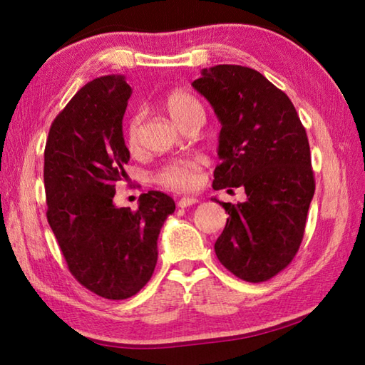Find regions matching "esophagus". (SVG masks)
<instances>
[{
	"label": "esophagus",
	"instance_id": "1",
	"mask_svg": "<svg viewBox=\"0 0 365 365\" xmlns=\"http://www.w3.org/2000/svg\"><path fill=\"white\" fill-rule=\"evenodd\" d=\"M197 202V200L196 197H182V200H178V207H190V206H193V205H196Z\"/></svg>",
	"mask_w": 365,
	"mask_h": 365
}]
</instances>
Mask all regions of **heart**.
<instances>
[{
	"mask_svg": "<svg viewBox=\"0 0 365 365\" xmlns=\"http://www.w3.org/2000/svg\"><path fill=\"white\" fill-rule=\"evenodd\" d=\"M164 108L170 119L182 128H187L193 123L201 125L205 120V109L201 103L183 90L170 91L164 98ZM141 122H143V115L141 113H135L125 125V145L130 151H137L140 146ZM202 169H205V158L197 154L174 159L156 172V182L175 191H193L201 185Z\"/></svg>",
	"mask_w": 365,
	"mask_h": 365,
	"instance_id": "1",
	"label": "heart"
}]
</instances>
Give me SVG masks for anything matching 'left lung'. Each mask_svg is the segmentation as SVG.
Wrapping results in <instances>:
<instances>
[{"mask_svg":"<svg viewBox=\"0 0 365 365\" xmlns=\"http://www.w3.org/2000/svg\"><path fill=\"white\" fill-rule=\"evenodd\" d=\"M193 86L222 123L212 188L246 193L237 205L214 197L228 214L215 255L238 279L265 282L293 261L304 237L316 190L306 128L292 100L251 67L202 69Z\"/></svg>","mask_w":365,"mask_h":365,"instance_id":"1","label":"left lung"}]
</instances>
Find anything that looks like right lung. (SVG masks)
<instances>
[{"label":"right lung","mask_w":365,"mask_h":365,"mask_svg":"<svg viewBox=\"0 0 365 365\" xmlns=\"http://www.w3.org/2000/svg\"><path fill=\"white\" fill-rule=\"evenodd\" d=\"M132 95L123 76L82 86L49 128L45 146L46 217L80 285L106 299H127L150 282L158 237L175 202L140 195L138 209L115 207V183L130 159L122 119Z\"/></svg>","instance_id":"1"}]
</instances>
